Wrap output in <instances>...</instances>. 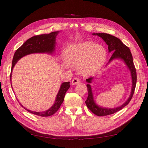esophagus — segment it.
Instances as JSON below:
<instances>
[{
	"label": "esophagus",
	"mask_w": 148,
	"mask_h": 148,
	"mask_svg": "<svg viewBox=\"0 0 148 148\" xmlns=\"http://www.w3.org/2000/svg\"><path fill=\"white\" fill-rule=\"evenodd\" d=\"M79 83V79H78V78H76V77H75V78H74V79H72V82H71L72 85H77V84H78Z\"/></svg>",
	"instance_id": "esophagus-1"
}]
</instances>
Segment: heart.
I'll use <instances>...</instances> for the list:
<instances>
[{
	"mask_svg": "<svg viewBox=\"0 0 148 148\" xmlns=\"http://www.w3.org/2000/svg\"><path fill=\"white\" fill-rule=\"evenodd\" d=\"M107 51L102 45L91 41L78 42L65 49L66 63L77 66V71L83 76H92L99 72L105 65Z\"/></svg>",
	"mask_w": 148,
	"mask_h": 148,
	"instance_id": "1",
	"label": "heart"
}]
</instances>
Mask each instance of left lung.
Listing matches in <instances>:
<instances>
[{"mask_svg":"<svg viewBox=\"0 0 148 148\" xmlns=\"http://www.w3.org/2000/svg\"><path fill=\"white\" fill-rule=\"evenodd\" d=\"M92 34L101 37L108 45L109 53H112L108 64L115 59L121 60L123 61V62L125 63L127 67L128 68L132 77V86L131 89V93H130L128 99L122 105L114 108H105V107H102L97 105V104H96L95 101L94 100L93 92H92V89L90 85V83H92V81H93L94 77H90L88 79H86V82L88 83L87 85H86L88 88V97L85 101L86 106H87L90 110L92 113H94V114L98 115V116H105V115L113 114L115 112L121 110V109H123L124 106H126L130 103L135 91L136 83H137V73H136V69L134 64L131 51L127 46H126L121 41L120 39L111 35V34L104 33H92Z\"/></svg>","mask_w":148,"mask_h":148,"instance_id":"obj_1","label":"left lung"}]
</instances>
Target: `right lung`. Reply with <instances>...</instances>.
<instances>
[{
  "label": "right lung",
  "mask_w": 148,
  "mask_h": 148,
  "mask_svg": "<svg viewBox=\"0 0 148 148\" xmlns=\"http://www.w3.org/2000/svg\"><path fill=\"white\" fill-rule=\"evenodd\" d=\"M60 31H54L49 34H43L40 35H36L30 38L27 41H25L23 45L16 51L13 56L11 72L10 74V80L11 82V76L12 71L14 65L18 62V61L26 55L34 53H46L53 54L54 53L55 47H56V38ZM70 82H63L61 84L60 88L56 95L54 103L50 108L43 112H34L30 110L25 108L20 104L24 108L31 114L39 115L41 117H48L54 114L60 108L64 100L66 92L70 88ZM12 87V84H11Z\"/></svg>",
  "instance_id": "1"
}]
</instances>
